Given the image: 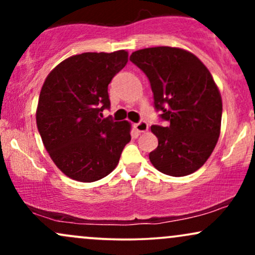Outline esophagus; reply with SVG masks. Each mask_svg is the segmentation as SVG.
I'll return each mask as SVG.
<instances>
[{
    "label": "esophagus",
    "mask_w": 255,
    "mask_h": 255,
    "mask_svg": "<svg viewBox=\"0 0 255 255\" xmlns=\"http://www.w3.org/2000/svg\"><path fill=\"white\" fill-rule=\"evenodd\" d=\"M134 128H135L136 131H139V133H144V131L148 129V125L146 124L145 121H140L134 125Z\"/></svg>",
    "instance_id": "1"
}]
</instances>
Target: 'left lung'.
<instances>
[{
	"label": "left lung",
	"mask_w": 255,
	"mask_h": 255,
	"mask_svg": "<svg viewBox=\"0 0 255 255\" xmlns=\"http://www.w3.org/2000/svg\"><path fill=\"white\" fill-rule=\"evenodd\" d=\"M130 61L148 78L154 107L169 122L151 127L158 137L152 165L175 177L197 171L221 134L222 97L211 73L194 54L171 46L134 51Z\"/></svg>",
	"instance_id": "1"
}]
</instances>
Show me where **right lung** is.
I'll return each instance as SVG.
<instances>
[{
  "label": "right lung",
  "instance_id": "add662e5",
  "mask_svg": "<svg viewBox=\"0 0 255 255\" xmlns=\"http://www.w3.org/2000/svg\"><path fill=\"white\" fill-rule=\"evenodd\" d=\"M128 62V52H84L58 63L40 90L38 131L66 176L95 182L119 164L130 141V124L101 119L110 107L108 85ZM103 118V116H102Z\"/></svg>",
  "mask_w": 255,
  "mask_h": 255
}]
</instances>
